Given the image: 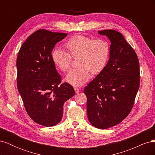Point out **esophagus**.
Returning a JSON list of instances; mask_svg holds the SVG:
<instances>
[{"instance_id":"esophagus-1","label":"esophagus","mask_w":155,"mask_h":155,"mask_svg":"<svg viewBox=\"0 0 155 155\" xmlns=\"http://www.w3.org/2000/svg\"><path fill=\"white\" fill-rule=\"evenodd\" d=\"M74 90H75V91H76V93H78L80 92V89H79V88H77V87H74Z\"/></svg>"}]
</instances>
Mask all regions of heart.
I'll list each match as a JSON object with an SVG mask.
<instances>
[{
  "mask_svg": "<svg viewBox=\"0 0 155 155\" xmlns=\"http://www.w3.org/2000/svg\"><path fill=\"white\" fill-rule=\"evenodd\" d=\"M67 50L56 48L51 52V59L61 71L67 72L72 59H77L78 68L70 70L66 81L75 87H80L87 83L91 75L101 74L109 61L110 46L105 39H93L85 35H76L64 43Z\"/></svg>",
  "mask_w": 155,
  "mask_h": 155,
  "instance_id": "b5f03b06",
  "label": "heart"
}]
</instances>
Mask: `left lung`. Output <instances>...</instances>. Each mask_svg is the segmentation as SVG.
Wrapping results in <instances>:
<instances>
[{
  "label": "left lung",
  "mask_w": 155,
  "mask_h": 155,
  "mask_svg": "<svg viewBox=\"0 0 155 155\" xmlns=\"http://www.w3.org/2000/svg\"><path fill=\"white\" fill-rule=\"evenodd\" d=\"M111 42L106 68L84 88L88 118L98 129L120 124L133 109L140 87V63L122 34L113 30L98 31Z\"/></svg>",
  "instance_id": "left-lung-1"
}]
</instances>
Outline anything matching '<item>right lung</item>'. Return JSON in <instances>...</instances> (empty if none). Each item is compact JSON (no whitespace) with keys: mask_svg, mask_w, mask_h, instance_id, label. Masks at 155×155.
I'll return each instance as SVG.
<instances>
[{"mask_svg":"<svg viewBox=\"0 0 155 155\" xmlns=\"http://www.w3.org/2000/svg\"><path fill=\"white\" fill-rule=\"evenodd\" d=\"M66 33L40 29L28 37L17 58V89L28 114L39 125H57L63 105L75 94L73 87L62 79L51 59L55 44Z\"/></svg>","mask_w":155,"mask_h":155,"instance_id":"add662e5","label":"right lung"}]
</instances>
